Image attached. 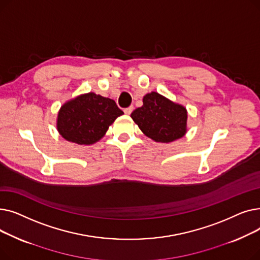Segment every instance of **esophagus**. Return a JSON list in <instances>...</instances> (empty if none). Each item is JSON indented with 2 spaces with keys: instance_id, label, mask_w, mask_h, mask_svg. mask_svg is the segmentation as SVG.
I'll return each instance as SVG.
<instances>
[{
  "instance_id": "34e87169",
  "label": "esophagus",
  "mask_w": 260,
  "mask_h": 260,
  "mask_svg": "<svg viewBox=\"0 0 260 260\" xmlns=\"http://www.w3.org/2000/svg\"><path fill=\"white\" fill-rule=\"evenodd\" d=\"M133 109H134V107H133V106H129V107H127V108L124 109V113H125L126 115H131L132 112H133Z\"/></svg>"
}]
</instances>
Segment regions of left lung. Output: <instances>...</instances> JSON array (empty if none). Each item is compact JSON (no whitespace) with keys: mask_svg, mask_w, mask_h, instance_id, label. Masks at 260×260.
Returning <instances> with one entry per match:
<instances>
[{"mask_svg":"<svg viewBox=\"0 0 260 260\" xmlns=\"http://www.w3.org/2000/svg\"><path fill=\"white\" fill-rule=\"evenodd\" d=\"M141 132L155 142L170 143L187 132L186 108L156 91L146 93L143 105L131 114Z\"/></svg>","mask_w":260,"mask_h":260,"instance_id":"obj_1","label":"left lung"}]
</instances>
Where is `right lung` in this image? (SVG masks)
Here are the masks:
<instances>
[{
	"label": "right lung",
	"mask_w": 260,
	"mask_h": 260,
	"mask_svg": "<svg viewBox=\"0 0 260 260\" xmlns=\"http://www.w3.org/2000/svg\"><path fill=\"white\" fill-rule=\"evenodd\" d=\"M123 115L116 102L94 92L77 95L59 109L57 129L62 137L79 145L101 140L114 121Z\"/></svg>",
	"instance_id": "add662e5"
}]
</instances>
